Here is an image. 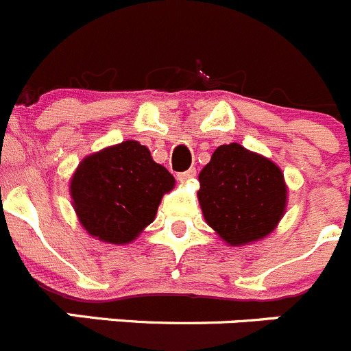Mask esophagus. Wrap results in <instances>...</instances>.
I'll return each mask as SVG.
<instances>
[{
  "label": "esophagus",
  "instance_id": "1",
  "mask_svg": "<svg viewBox=\"0 0 351 351\" xmlns=\"http://www.w3.org/2000/svg\"><path fill=\"white\" fill-rule=\"evenodd\" d=\"M195 178H196V170L195 169H189V170H186V172L178 173V181H181V182H188V181H191V179H195Z\"/></svg>",
  "mask_w": 351,
  "mask_h": 351
}]
</instances>
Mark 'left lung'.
<instances>
[{
	"label": "left lung",
	"mask_w": 351,
	"mask_h": 351,
	"mask_svg": "<svg viewBox=\"0 0 351 351\" xmlns=\"http://www.w3.org/2000/svg\"><path fill=\"white\" fill-rule=\"evenodd\" d=\"M198 179L203 217L229 246L263 239L285 215V173L238 143L219 146Z\"/></svg>",
	"instance_id": "8db88e82"
}]
</instances>
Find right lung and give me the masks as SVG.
<instances>
[{"instance_id":"1","label":"right lung","mask_w":351,"mask_h":351,"mask_svg":"<svg viewBox=\"0 0 351 351\" xmlns=\"http://www.w3.org/2000/svg\"><path fill=\"white\" fill-rule=\"evenodd\" d=\"M176 179L146 146L123 141L86 156L70 179L72 205L82 228L99 241L128 245L155 220Z\"/></svg>"}]
</instances>
